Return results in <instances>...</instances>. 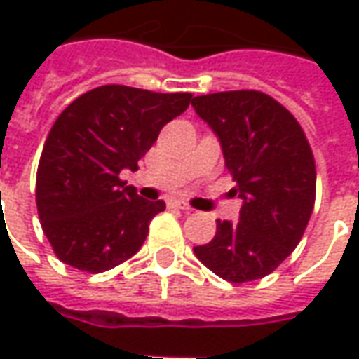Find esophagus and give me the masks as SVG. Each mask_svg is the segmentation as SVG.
I'll return each mask as SVG.
<instances>
[{
    "label": "esophagus",
    "mask_w": 359,
    "mask_h": 359,
    "mask_svg": "<svg viewBox=\"0 0 359 359\" xmlns=\"http://www.w3.org/2000/svg\"><path fill=\"white\" fill-rule=\"evenodd\" d=\"M171 205H175V208H179V210H182V212H190L192 208L184 202V200H171Z\"/></svg>",
    "instance_id": "esophagus-1"
}]
</instances>
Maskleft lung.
Listing matches in <instances>:
<instances>
[{
	"label": "left lung",
	"mask_w": 359,
	"mask_h": 359,
	"mask_svg": "<svg viewBox=\"0 0 359 359\" xmlns=\"http://www.w3.org/2000/svg\"><path fill=\"white\" fill-rule=\"evenodd\" d=\"M222 145L237 223L217 219L214 239L194 247L198 260L227 282L260 280L302 241L315 204V161L292 112L260 91H223L192 101Z\"/></svg>",
	"instance_id": "left-lung-1"
}]
</instances>
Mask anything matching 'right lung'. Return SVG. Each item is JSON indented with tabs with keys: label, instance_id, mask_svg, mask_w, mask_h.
<instances>
[{
	"label": "right lung",
	"instance_id": "obj_1",
	"mask_svg": "<svg viewBox=\"0 0 359 359\" xmlns=\"http://www.w3.org/2000/svg\"><path fill=\"white\" fill-rule=\"evenodd\" d=\"M194 101L190 93L102 85L67 107L50 130L36 172V208L56 257L99 274L142 249L165 210L120 180L155 144L161 128Z\"/></svg>",
	"mask_w": 359,
	"mask_h": 359
}]
</instances>
